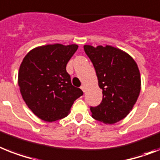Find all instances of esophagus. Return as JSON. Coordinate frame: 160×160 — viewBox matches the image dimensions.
Masks as SVG:
<instances>
[{
  "instance_id": "obj_1",
  "label": "esophagus",
  "mask_w": 160,
  "mask_h": 160,
  "mask_svg": "<svg viewBox=\"0 0 160 160\" xmlns=\"http://www.w3.org/2000/svg\"><path fill=\"white\" fill-rule=\"evenodd\" d=\"M81 89L82 90V92H86V87L84 85L81 86Z\"/></svg>"
}]
</instances>
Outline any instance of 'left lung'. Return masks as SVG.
Listing matches in <instances>:
<instances>
[{"mask_svg":"<svg viewBox=\"0 0 160 160\" xmlns=\"http://www.w3.org/2000/svg\"><path fill=\"white\" fill-rule=\"evenodd\" d=\"M96 69L102 89L101 104L90 107L92 118L113 124L124 118L137 102L141 91V76L135 60L115 47L84 46Z\"/></svg>","mask_w":160,"mask_h":160,"instance_id":"8db88e82","label":"left lung"}]
</instances>
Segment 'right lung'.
I'll list each match as a JSON object with an SVG mask.
<instances>
[{
	"mask_svg": "<svg viewBox=\"0 0 160 160\" xmlns=\"http://www.w3.org/2000/svg\"><path fill=\"white\" fill-rule=\"evenodd\" d=\"M78 45H47L32 49L23 58L18 83L28 107L46 122L68 115L72 104L83 92L71 82L66 65Z\"/></svg>",
	"mask_w": 160,
	"mask_h": 160,
	"instance_id": "obj_1",
	"label": "right lung"
}]
</instances>
